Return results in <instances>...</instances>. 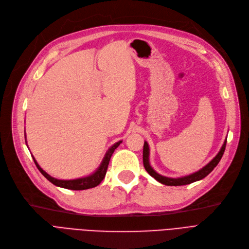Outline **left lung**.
<instances>
[{
	"mask_svg": "<svg viewBox=\"0 0 249 249\" xmlns=\"http://www.w3.org/2000/svg\"><path fill=\"white\" fill-rule=\"evenodd\" d=\"M226 143H227V140H225L220 152H218L215 157L213 159L212 161L208 162L204 167H202L201 170H199L196 173H193L191 175L189 176H185V177H182V178H167V177H164V176H161L157 174L153 168L151 167L150 163H149V146H148V143L145 141L144 142V147H143V164H144V167L145 170L147 171V173L150 175L151 177H153L156 181H158L159 183H161L163 185H166V186H183V185H188V184H191L193 182H196V181H199V180H202L203 178H205L208 174H211L213 172V168L217 165V163L220 162L221 158L225 152V149H226Z\"/></svg>",
	"mask_w": 249,
	"mask_h": 249,
	"instance_id": "left-lung-1",
	"label": "left lung"
}]
</instances>
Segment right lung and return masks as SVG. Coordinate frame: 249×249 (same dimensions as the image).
<instances>
[{
	"label": "right lung",
	"instance_id": "right-lung-1",
	"mask_svg": "<svg viewBox=\"0 0 249 249\" xmlns=\"http://www.w3.org/2000/svg\"><path fill=\"white\" fill-rule=\"evenodd\" d=\"M121 143H122V141H119L108 149V151L106 152L100 166L98 167V170L94 174L88 176V177H85V178H74V180H58V178L51 177L49 174H47L41 166L38 165L36 159L34 157L33 158H34V161L37 167V170L42 173V175L47 178L48 181H50L55 186L69 189V190H86V189H90V188H94V187L98 186L103 181V178H105V175L107 172L109 161H110V158H111L115 149L119 146V144Z\"/></svg>",
	"mask_w": 249,
	"mask_h": 249
}]
</instances>
